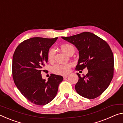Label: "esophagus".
I'll use <instances>...</instances> for the list:
<instances>
[{"label":"esophagus","instance_id":"34e87169","mask_svg":"<svg viewBox=\"0 0 123 123\" xmlns=\"http://www.w3.org/2000/svg\"><path fill=\"white\" fill-rule=\"evenodd\" d=\"M68 76V75H63V77L64 79L67 78Z\"/></svg>","mask_w":123,"mask_h":123}]
</instances>
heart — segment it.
<instances>
[{"label":"heart","mask_w":123,"mask_h":123,"mask_svg":"<svg viewBox=\"0 0 123 123\" xmlns=\"http://www.w3.org/2000/svg\"><path fill=\"white\" fill-rule=\"evenodd\" d=\"M62 50L64 53L69 55L71 53H74L75 51L74 47L72 44L69 43H64L61 46ZM55 49L51 48L48 52V59L49 61H53L55 56ZM72 66L71 63H65V64H57L53 68V72L54 73L58 75H64L68 73L70 70V68Z\"/></svg>","instance_id":"b5f03b06"}]
</instances>
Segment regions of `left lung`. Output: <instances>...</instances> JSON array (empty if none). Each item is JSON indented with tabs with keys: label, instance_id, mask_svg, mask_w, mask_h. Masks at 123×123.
Returning a JSON list of instances; mask_svg holds the SVG:
<instances>
[{
	"label": "left lung",
	"instance_id": "obj_1",
	"mask_svg": "<svg viewBox=\"0 0 123 123\" xmlns=\"http://www.w3.org/2000/svg\"><path fill=\"white\" fill-rule=\"evenodd\" d=\"M62 38L78 50L79 58L76 69L82 70L87 68L88 70L83 77L76 73L79 76L75 86L77 93L88 99L99 97L109 87L113 76V55L109 45L89 32Z\"/></svg>",
	"mask_w": 123,
	"mask_h": 123
}]
</instances>
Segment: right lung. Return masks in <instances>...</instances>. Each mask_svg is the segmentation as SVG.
I'll list each match as a JSON object with an SVG mask.
<instances>
[{
    "label": "right lung",
    "instance_id": "obj_1",
    "mask_svg": "<svg viewBox=\"0 0 123 123\" xmlns=\"http://www.w3.org/2000/svg\"><path fill=\"white\" fill-rule=\"evenodd\" d=\"M33 37L17 47L12 59V76L17 88L33 104L44 105L55 98L63 77L51 74L46 81L41 72L48 62V52L57 40ZM44 71V70H43Z\"/></svg>",
    "mask_w": 123,
    "mask_h": 123
}]
</instances>
